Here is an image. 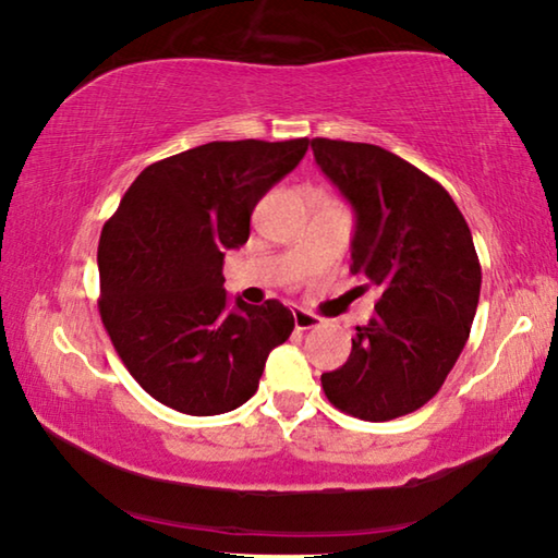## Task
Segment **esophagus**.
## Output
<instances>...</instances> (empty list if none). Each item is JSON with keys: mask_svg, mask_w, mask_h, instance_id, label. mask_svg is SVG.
<instances>
[{"mask_svg": "<svg viewBox=\"0 0 558 558\" xmlns=\"http://www.w3.org/2000/svg\"><path fill=\"white\" fill-rule=\"evenodd\" d=\"M292 319H295V329H300V332H305V329H315L323 325V317L310 313V310H302V307H295L292 310Z\"/></svg>", "mask_w": 558, "mask_h": 558, "instance_id": "1", "label": "esophagus"}]
</instances>
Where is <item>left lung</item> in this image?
<instances>
[{"instance_id": "obj_1", "label": "left lung", "mask_w": 558, "mask_h": 558, "mask_svg": "<svg viewBox=\"0 0 558 558\" xmlns=\"http://www.w3.org/2000/svg\"><path fill=\"white\" fill-rule=\"evenodd\" d=\"M310 145L354 206L349 270L381 290L352 354L323 374V389L354 418H399L440 391L468 342L483 282L475 243L446 189L399 155L327 137Z\"/></svg>"}]
</instances>
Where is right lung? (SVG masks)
Here are the masks:
<instances>
[{
	"label": "right lung",
	"mask_w": 558,
	"mask_h": 558,
	"mask_svg": "<svg viewBox=\"0 0 558 558\" xmlns=\"http://www.w3.org/2000/svg\"><path fill=\"white\" fill-rule=\"evenodd\" d=\"M307 143L235 140L159 159L102 226L100 319L132 379L169 409H239L295 327L278 300H235L229 310L223 251L248 241L260 196L298 167Z\"/></svg>",
	"instance_id": "right-lung-1"
}]
</instances>
